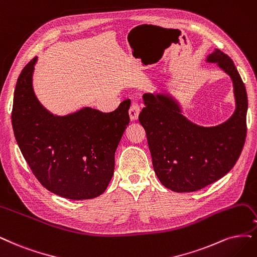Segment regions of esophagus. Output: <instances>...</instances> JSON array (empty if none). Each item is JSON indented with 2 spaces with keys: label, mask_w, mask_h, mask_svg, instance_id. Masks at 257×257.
I'll list each match as a JSON object with an SVG mask.
<instances>
[{
  "label": "esophagus",
  "mask_w": 257,
  "mask_h": 257,
  "mask_svg": "<svg viewBox=\"0 0 257 257\" xmlns=\"http://www.w3.org/2000/svg\"><path fill=\"white\" fill-rule=\"evenodd\" d=\"M140 104L137 102V101H132L131 106H130V109H129V115H130V118L132 120H135L139 117V114H140Z\"/></svg>",
  "instance_id": "obj_1"
}]
</instances>
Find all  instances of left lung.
<instances>
[{"label":"left lung","mask_w":257,"mask_h":257,"mask_svg":"<svg viewBox=\"0 0 257 257\" xmlns=\"http://www.w3.org/2000/svg\"><path fill=\"white\" fill-rule=\"evenodd\" d=\"M233 81L236 108L226 121L203 127L188 120L169 94L145 93L139 115L146 131L155 173L166 188L196 192L225 176L234 167L246 136L248 97L233 60L220 50L206 57Z\"/></svg>","instance_id":"8db88e82"}]
</instances>
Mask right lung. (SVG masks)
<instances>
[{
  "instance_id": "add662e5",
  "label": "right lung",
  "mask_w": 257,
  "mask_h": 257,
  "mask_svg": "<svg viewBox=\"0 0 257 257\" xmlns=\"http://www.w3.org/2000/svg\"><path fill=\"white\" fill-rule=\"evenodd\" d=\"M37 57L17 80L12 122L15 138L33 174L50 192L71 200L101 195L114 173V155L129 123L130 99L103 113L84 107L54 115L36 97Z\"/></svg>"
}]
</instances>
